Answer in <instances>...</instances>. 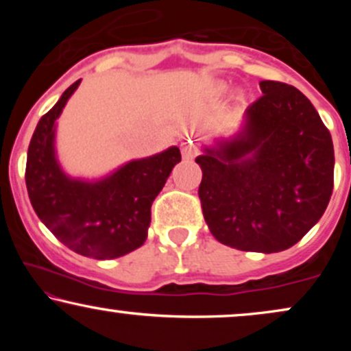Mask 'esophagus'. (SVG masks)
<instances>
[{"label":"esophagus","mask_w":351,"mask_h":351,"mask_svg":"<svg viewBox=\"0 0 351 351\" xmlns=\"http://www.w3.org/2000/svg\"><path fill=\"white\" fill-rule=\"evenodd\" d=\"M181 152H183L184 158H193V156H196V148L191 145V140H188V143H184L183 147H181Z\"/></svg>","instance_id":"1"}]
</instances>
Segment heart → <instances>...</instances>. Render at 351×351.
I'll return each mask as SVG.
<instances>
[{"label": "heart", "instance_id": "1", "mask_svg": "<svg viewBox=\"0 0 351 351\" xmlns=\"http://www.w3.org/2000/svg\"><path fill=\"white\" fill-rule=\"evenodd\" d=\"M228 86H226V84H217V86H215V92H216V94H224V92H228Z\"/></svg>", "mask_w": 351, "mask_h": 351}]
</instances>
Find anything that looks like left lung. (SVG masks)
I'll use <instances>...</instances> for the list:
<instances>
[{
  "mask_svg": "<svg viewBox=\"0 0 351 351\" xmlns=\"http://www.w3.org/2000/svg\"><path fill=\"white\" fill-rule=\"evenodd\" d=\"M239 130L203 145L199 199L211 234L229 247L280 252L318 223L333 189L332 135L293 86L259 82Z\"/></svg>",
  "mask_w": 351,
  "mask_h": 351,
  "instance_id": "8db88e82",
  "label": "left lung"
}]
</instances>
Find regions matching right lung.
Here are the masks:
<instances>
[{
  "label": "right lung",
  "instance_id": "obj_1",
  "mask_svg": "<svg viewBox=\"0 0 351 351\" xmlns=\"http://www.w3.org/2000/svg\"><path fill=\"white\" fill-rule=\"evenodd\" d=\"M79 84H72L38 122L27 148V195L36 215L60 243L80 256L115 259L145 243L153 199L181 162V153L173 145L156 155L130 160L100 178L71 176L58 158L56 130Z\"/></svg>",
  "mask_w": 351,
  "mask_h": 351
}]
</instances>
